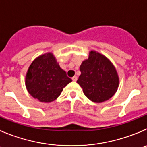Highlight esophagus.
<instances>
[{"label": "esophagus", "mask_w": 147, "mask_h": 147, "mask_svg": "<svg viewBox=\"0 0 147 147\" xmlns=\"http://www.w3.org/2000/svg\"><path fill=\"white\" fill-rule=\"evenodd\" d=\"M72 80H73L74 82H76L77 80H78V78H77L76 76H74V77H72Z\"/></svg>", "instance_id": "esophagus-1"}]
</instances>
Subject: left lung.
Segmentation results:
<instances>
[{
	"mask_svg": "<svg viewBox=\"0 0 147 147\" xmlns=\"http://www.w3.org/2000/svg\"><path fill=\"white\" fill-rule=\"evenodd\" d=\"M81 74L77 83L85 96L95 103L112 98L117 92L120 83L116 68L105 55L96 51H89L88 58L80 67Z\"/></svg>",
	"mask_w": 147,
	"mask_h": 147,
	"instance_id": "1",
	"label": "left lung"
}]
</instances>
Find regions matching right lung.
<instances>
[{
  "instance_id": "obj_1",
  "label": "right lung",
  "mask_w": 147,
  "mask_h": 147,
  "mask_svg": "<svg viewBox=\"0 0 147 147\" xmlns=\"http://www.w3.org/2000/svg\"><path fill=\"white\" fill-rule=\"evenodd\" d=\"M70 82L72 79L67 76L51 52L35 58L25 75V86L29 94L44 103L57 99Z\"/></svg>"
}]
</instances>
